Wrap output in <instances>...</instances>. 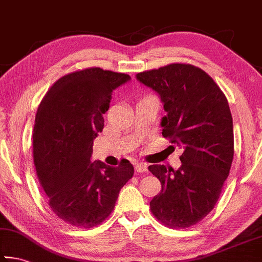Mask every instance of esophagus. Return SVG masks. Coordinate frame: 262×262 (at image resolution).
Listing matches in <instances>:
<instances>
[{
    "label": "esophagus",
    "instance_id": "esophagus-1",
    "mask_svg": "<svg viewBox=\"0 0 262 262\" xmlns=\"http://www.w3.org/2000/svg\"><path fill=\"white\" fill-rule=\"evenodd\" d=\"M148 166L147 164L144 163H136L135 164V171L139 172V173H143V172H147Z\"/></svg>",
    "mask_w": 262,
    "mask_h": 262
}]
</instances>
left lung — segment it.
<instances>
[{"label": "left lung", "mask_w": 262, "mask_h": 262, "mask_svg": "<svg viewBox=\"0 0 262 262\" xmlns=\"http://www.w3.org/2000/svg\"><path fill=\"white\" fill-rule=\"evenodd\" d=\"M136 78L164 105L163 136L184 149L178 170L149 166L162 184L150 209L166 227H192L212 210L232 164L233 123L228 100L214 79L192 64L172 63L136 74Z\"/></svg>", "instance_id": "obj_1"}]
</instances>
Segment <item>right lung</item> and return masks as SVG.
I'll use <instances>...</instances> for the list:
<instances>
[{
  "label": "right lung",
  "mask_w": 262,
  "mask_h": 262,
  "mask_svg": "<svg viewBox=\"0 0 262 262\" xmlns=\"http://www.w3.org/2000/svg\"><path fill=\"white\" fill-rule=\"evenodd\" d=\"M130 76L100 68L66 75L39 105L33 128L37 176L53 212L76 228H92L110 216L134 167L91 161L115 89Z\"/></svg>",
  "instance_id": "1"
}]
</instances>
